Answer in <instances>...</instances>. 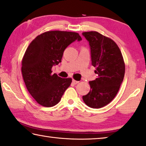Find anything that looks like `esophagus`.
I'll use <instances>...</instances> for the list:
<instances>
[{"label":"esophagus","instance_id":"esophagus-1","mask_svg":"<svg viewBox=\"0 0 146 146\" xmlns=\"http://www.w3.org/2000/svg\"><path fill=\"white\" fill-rule=\"evenodd\" d=\"M72 82L74 84H77V83L79 82V81H77V80H72Z\"/></svg>","mask_w":146,"mask_h":146}]
</instances>
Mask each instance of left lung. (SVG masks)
I'll return each mask as SVG.
<instances>
[{"instance_id": "8db88e82", "label": "left lung", "mask_w": 146, "mask_h": 146, "mask_svg": "<svg viewBox=\"0 0 146 146\" xmlns=\"http://www.w3.org/2000/svg\"><path fill=\"white\" fill-rule=\"evenodd\" d=\"M82 34L88 41L92 65L98 75V78L89 82L90 91L82 99L89 107L100 108L110 103L118 92L124 78L125 63L112 40L95 31Z\"/></svg>"}]
</instances>
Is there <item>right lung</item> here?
Segmentation results:
<instances>
[{
    "mask_svg": "<svg viewBox=\"0 0 146 146\" xmlns=\"http://www.w3.org/2000/svg\"><path fill=\"white\" fill-rule=\"evenodd\" d=\"M82 40L76 32L48 31L36 37L28 47L22 60L25 84L36 102L45 107L58 103L71 78L52 74V66L62 62L64 50L74 41Z\"/></svg>",
    "mask_w": 146,
    "mask_h": 146,
    "instance_id": "obj_1",
    "label": "right lung"
}]
</instances>
